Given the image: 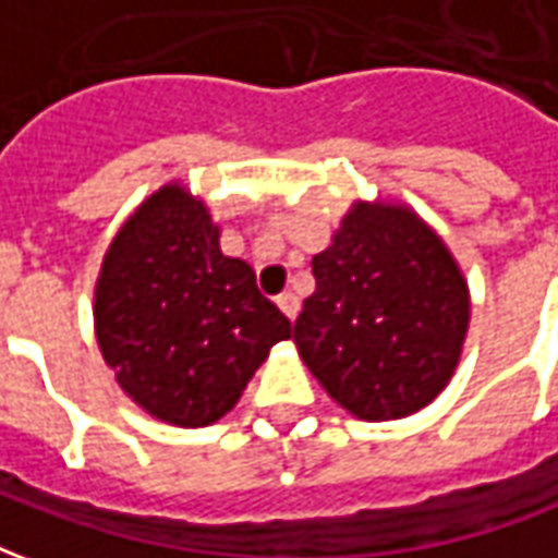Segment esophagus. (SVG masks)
Returning <instances> with one entry per match:
<instances>
[{"mask_svg": "<svg viewBox=\"0 0 558 558\" xmlns=\"http://www.w3.org/2000/svg\"><path fill=\"white\" fill-rule=\"evenodd\" d=\"M278 307L283 311V316H287L290 323L295 319V316H299V299H295L292 292H283V295H278Z\"/></svg>", "mask_w": 558, "mask_h": 558, "instance_id": "1", "label": "esophagus"}]
</instances>
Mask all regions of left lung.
Masks as SVG:
<instances>
[{
    "label": "left lung",
    "mask_w": 558,
    "mask_h": 558,
    "mask_svg": "<svg viewBox=\"0 0 558 558\" xmlns=\"http://www.w3.org/2000/svg\"><path fill=\"white\" fill-rule=\"evenodd\" d=\"M311 266L292 338L319 386L362 421L424 410L469 328L466 278L442 239L410 206L355 203Z\"/></svg>",
    "instance_id": "8db88e82"
}]
</instances>
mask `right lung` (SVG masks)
<instances>
[{
  "label": "right lung",
  "mask_w": 558,
  "mask_h": 558,
  "mask_svg": "<svg viewBox=\"0 0 558 558\" xmlns=\"http://www.w3.org/2000/svg\"><path fill=\"white\" fill-rule=\"evenodd\" d=\"M203 199L163 184L116 232L95 287V335L128 398L175 427L239 403L268 350L292 335L254 268L220 254Z\"/></svg>",
  "instance_id": "obj_1"
}]
</instances>
